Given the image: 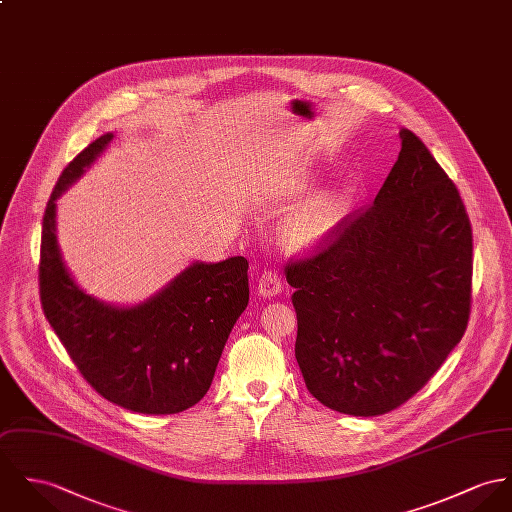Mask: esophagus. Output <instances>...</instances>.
Returning <instances> with one entry per match:
<instances>
[{
    "instance_id": "34e87169",
    "label": "esophagus",
    "mask_w": 512,
    "mask_h": 512,
    "mask_svg": "<svg viewBox=\"0 0 512 512\" xmlns=\"http://www.w3.org/2000/svg\"><path fill=\"white\" fill-rule=\"evenodd\" d=\"M281 278L272 270H264L262 276L258 279V295L260 297H276L281 293Z\"/></svg>"
}]
</instances>
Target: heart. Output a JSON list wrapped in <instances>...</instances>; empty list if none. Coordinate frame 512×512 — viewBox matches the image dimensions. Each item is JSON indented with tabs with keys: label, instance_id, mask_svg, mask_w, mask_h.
Here are the masks:
<instances>
[{
	"label": "heart",
	"instance_id": "heart-1",
	"mask_svg": "<svg viewBox=\"0 0 512 512\" xmlns=\"http://www.w3.org/2000/svg\"><path fill=\"white\" fill-rule=\"evenodd\" d=\"M344 211L346 195L340 189H321L285 215L279 238L291 252L303 254L317 250L336 231Z\"/></svg>",
	"mask_w": 512,
	"mask_h": 512
}]
</instances>
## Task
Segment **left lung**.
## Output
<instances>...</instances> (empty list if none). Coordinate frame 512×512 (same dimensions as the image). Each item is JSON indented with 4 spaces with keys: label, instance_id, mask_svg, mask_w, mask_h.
<instances>
[{
    "label": "left lung",
    "instance_id": "obj_1",
    "mask_svg": "<svg viewBox=\"0 0 512 512\" xmlns=\"http://www.w3.org/2000/svg\"><path fill=\"white\" fill-rule=\"evenodd\" d=\"M373 205L313 258L295 287V358L325 407L377 417L409 401L464 336L471 225L462 197L409 129Z\"/></svg>",
    "mask_w": 512,
    "mask_h": 512
}]
</instances>
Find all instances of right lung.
<instances>
[{
    "mask_svg": "<svg viewBox=\"0 0 512 512\" xmlns=\"http://www.w3.org/2000/svg\"><path fill=\"white\" fill-rule=\"evenodd\" d=\"M105 133L62 172L47 203L41 238V303L50 326L93 389L142 415H176L203 399L236 319L248 305V262H193L135 305L86 293L64 264L56 201L109 146Z\"/></svg>",
    "mask_w": 512,
    "mask_h": 512,
    "instance_id": "1",
    "label": "right lung"
}]
</instances>
